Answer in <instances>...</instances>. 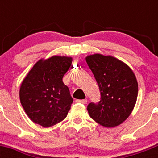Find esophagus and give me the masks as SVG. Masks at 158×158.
<instances>
[{
  "instance_id": "1",
  "label": "esophagus",
  "mask_w": 158,
  "mask_h": 158,
  "mask_svg": "<svg viewBox=\"0 0 158 158\" xmlns=\"http://www.w3.org/2000/svg\"><path fill=\"white\" fill-rule=\"evenodd\" d=\"M87 101L88 100H86V99H85V100H76L77 103H81V104H87Z\"/></svg>"
}]
</instances>
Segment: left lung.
I'll return each instance as SVG.
<instances>
[{
    "label": "left lung",
    "mask_w": 158,
    "mask_h": 158,
    "mask_svg": "<svg viewBox=\"0 0 158 158\" xmlns=\"http://www.w3.org/2000/svg\"><path fill=\"white\" fill-rule=\"evenodd\" d=\"M85 60L101 94L98 104L88 105L89 115L104 127L120 125L131 114L138 97L139 85L133 70L111 55L94 54Z\"/></svg>",
    "instance_id": "8db88e82"
}]
</instances>
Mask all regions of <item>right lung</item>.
Wrapping results in <instances>:
<instances>
[{
  "instance_id": "right-lung-1",
  "label": "right lung",
  "mask_w": 158,
  "mask_h": 158,
  "mask_svg": "<svg viewBox=\"0 0 158 158\" xmlns=\"http://www.w3.org/2000/svg\"><path fill=\"white\" fill-rule=\"evenodd\" d=\"M73 58L54 55L39 60L19 88V100L31 121L50 127L66 117L73 103L69 88L62 77Z\"/></svg>"
}]
</instances>
